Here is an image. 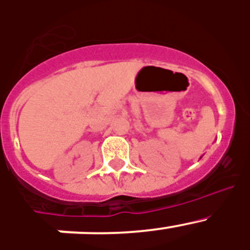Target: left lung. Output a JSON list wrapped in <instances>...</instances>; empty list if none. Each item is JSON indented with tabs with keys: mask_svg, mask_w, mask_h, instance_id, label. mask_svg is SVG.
I'll return each instance as SVG.
<instances>
[{
	"mask_svg": "<svg viewBox=\"0 0 250 250\" xmlns=\"http://www.w3.org/2000/svg\"><path fill=\"white\" fill-rule=\"evenodd\" d=\"M200 158H202V156H200Z\"/></svg>",
	"mask_w": 250,
	"mask_h": 250,
	"instance_id": "left-lung-1",
	"label": "left lung"
}]
</instances>
